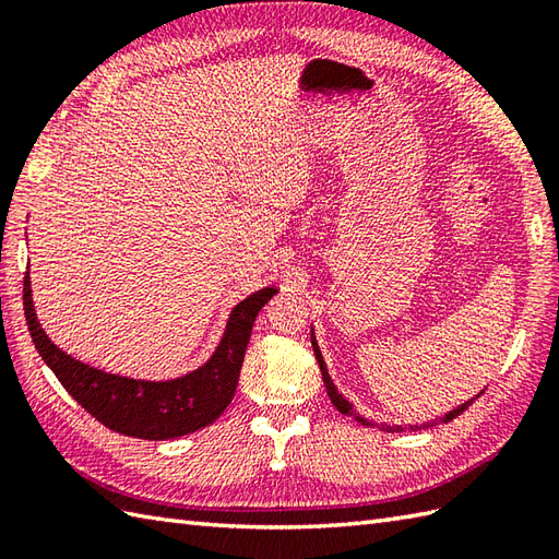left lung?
<instances>
[{"label":"left lung","instance_id":"left-lung-1","mask_svg":"<svg viewBox=\"0 0 559 559\" xmlns=\"http://www.w3.org/2000/svg\"><path fill=\"white\" fill-rule=\"evenodd\" d=\"M312 348H314V355H317L319 370H322V379H324L326 394H329L331 403H334V406L338 408V413H343V415H353V418H355V420H358V423H362V425H372V423H367L365 418H360V415L353 411V403H350V401H346V399H343V394H338V389H336V384H334V382H331V377H329V370H326V362H324V358H322V350H319V346H317V341H314V334H312ZM480 394H483V391H480ZM480 394H478V396H480ZM471 403H473V399H471V401H466V403H461V406H459V408H454V411H449V413L444 415V418H439V420H442V423H449V420H454V418H456V415H461L463 411H466V408L471 406ZM430 425H435V423H425V425H420V427H430ZM415 427H418V425H415ZM399 430H401V427H399Z\"/></svg>","mask_w":559,"mask_h":559}]
</instances>
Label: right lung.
Here are the masks:
<instances>
[{
	"mask_svg": "<svg viewBox=\"0 0 559 559\" xmlns=\"http://www.w3.org/2000/svg\"><path fill=\"white\" fill-rule=\"evenodd\" d=\"M276 293V288H261L235 305L216 353L199 370L168 382L103 372L59 350L35 317L28 271L23 278V312L40 358L81 408L115 432L158 442L197 432L228 408L254 319Z\"/></svg>",
	"mask_w": 559,
	"mask_h": 559,
	"instance_id": "add662e5",
	"label": "right lung"
}]
</instances>
